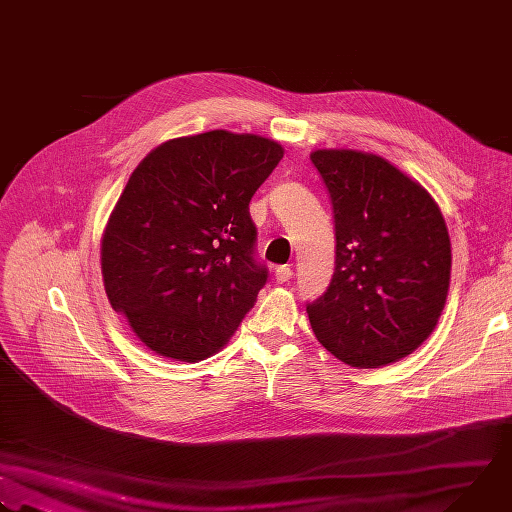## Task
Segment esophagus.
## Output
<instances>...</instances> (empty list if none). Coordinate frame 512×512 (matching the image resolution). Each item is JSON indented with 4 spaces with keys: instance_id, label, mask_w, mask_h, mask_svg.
<instances>
[{
    "instance_id": "1",
    "label": "esophagus",
    "mask_w": 512,
    "mask_h": 512,
    "mask_svg": "<svg viewBox=\"0 0 512 512\" xmlns=\"http://www.w3.org/2000/svg\"><path fill=\"white\" fill-rule=\"evenodd\" d=\"M274 276H276V282L284 284V282H288V280L294 276V272H292V268H290V266H278Z\"/></svg>"
}]
</instances>
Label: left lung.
<instances>
[{
  "mask_svg": "<svg viewBox=\"0 0 512 512\" xmlns=\"http://www.w3.org/2000/svg\"><path fill=\"white\" fill-rule=\"evenodd\" d=\"M332 204L336 260L306 304L318 342L356 368L416 350L434 330L450 282V238L430 194L384 158L354 150L310 156Z\"/></svg>",
  "mask_w": 512,
  "mask_h": 512,
  "instance_id": "left-lung-1",
  "label": "left lung"
}]
</instances>
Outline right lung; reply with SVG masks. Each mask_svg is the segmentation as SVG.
Listing matches in <instances>:
<instances>
[{"label": "right lung", "mask_w": 512, "mask_h": 512, "mask_svg": "<svg viewBox=\"0 0 512 512\" xmlns=\"http://www.w3.org/2000/svg\"><path fill=\"white\" fill-rule=\"evenodd\" d=\"M280 144L214 130L170 140L132 172L102 240L112 308L156 354L218 352L268 280L250 200Z\"/></svg>", "instance_id": "right-lung-1"}]
</instances>
